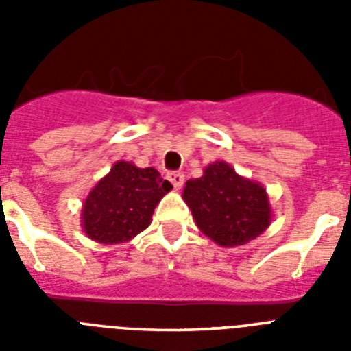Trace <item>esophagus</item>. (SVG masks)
<instances>
[{
  "mask_svg": "<svg viewBox=\"0 0 351 351\" xmlns=\"http://www.w3.org/2000/svg\"><path fill=\"white\" fill-rule=\"evenodd\" d=\"M167 178H169V181L172 182L176 190H179V188L184 184V173L182 172H169L167 173Z\"/></svg>",
  "mask_w": 351,
  "mask_h": 351,
  "instance_id": "1",
  "label": "esophagus"
}]
</instances>
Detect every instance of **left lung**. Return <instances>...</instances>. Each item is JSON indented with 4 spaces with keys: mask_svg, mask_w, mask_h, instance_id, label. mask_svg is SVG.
Returning <instances> with one entry per match:
<instances>
[{
    "mask_svg": "<svg viewBox=\"0 0 351 351\" xmlns=\"http://www.w3.org/2000/svg\"><path fill=\"white\" fill-rule=\"evenodd\" d=\"M182 198L197 226L221 246H241L258 237L271 223V206L258 182L241 178L225 161L186 182Z\"/></svg>",
    "mask_w": 351,
    "mask_h": 351,
    "instance_id": "obj_1",
    "label": "left lung"
}]
</instances>
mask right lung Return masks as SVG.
<instances>
[{
	"mask_svg": "<svg viewBox=\"0 0 351 351\" xmlns=\"http://www.w3.org/2000/svg\"><path fill=\"white\" fill-rule=\"evenodd\" d=\"M170 190L172 184L153 167L117 161L84 202V230L98 243H126L147 228L154 207Z\"/></svg>",
	"mask_w": 351,
	"mask_h": 351,
	"instance_id": "1",
	"label": "right lung"
}]
</instances>
